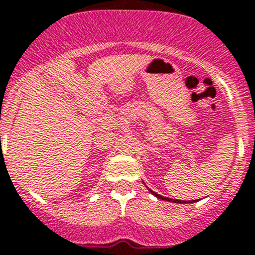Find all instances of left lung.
<instances>
[{
	"label": "left lung",
	"mask_w": 255,
	"mask_h": 255,
	"mask_svg": "<svg viewBox=\"0 0 255 255\" xmlns=\"http://www.w3.org/2000/svg\"><path fill=\"white\" fill-rule=\"evenodd\" d=\"M150 192H151L152 195H154V196H156V198L158 199H161V200H167V201H172V203H180V204H187V203H192V201H185V200H177V199H169V198H164V196H161V195H159V194H156V192H154V191H151V190H150Z\"/></svg>",
	"instance_id": "left-lung-1"
}]
</instances>
